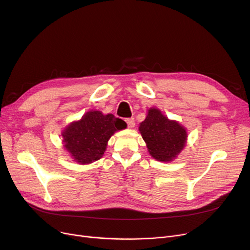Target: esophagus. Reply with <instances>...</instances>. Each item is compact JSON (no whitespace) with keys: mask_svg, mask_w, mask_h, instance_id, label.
<instances>
[{"mask_svg":"<svg viewBox=\"0 0 250 250\" xmlns=\"http://www.w3.org/2000/svg\"><path fill=\"white\" fill-rule=\"evenodd\" d=\"M125 123L127 124V126H128V127H134V126H135V120H134V117L126 118Z\"/></svg>","mask_w":250,"mask_h":250,"instance_id":"esophagus-1","label":"esophagus"}]
</instances>
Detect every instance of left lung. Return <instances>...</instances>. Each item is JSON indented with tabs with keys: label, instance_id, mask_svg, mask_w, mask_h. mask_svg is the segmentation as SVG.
Listing matches in <instances>:
<instances>
[{
	"label": "left lung",
	"instance_id": "8db88e82",
	"mask_svg": "<svg viewBox=\"0 0 250 250\" xmlns=\"http://www.w3.org/2000/svg\"><path fill=\"white\" fill-rule=\"evenodd\" d=\"M139 129L151 156L159 161L172 160L185 148L188 138L185 127L156 108L149 109Z\"/></svg>",
	"mask_w": 250,
	"mask_h": 250
}]
</instances>
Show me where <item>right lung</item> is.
<instances>
[{
  "instance_id": "1",
  "label": "right lung",
  "mask_w": 250,
  "mask_h": 250,
  "mask_svg": "<svg viewBox=\"0 0 250 250\" xmlns=\"http://www.w3.org/2000/svg\"><path fill=\"white\" fill-rule=\"evenodd\" d=\"M125 127L126 124L113 114L89 111L63 130L64 147L75 161L89 164L101 158L114 132Z\"/></svg>"
}]
</instances>
